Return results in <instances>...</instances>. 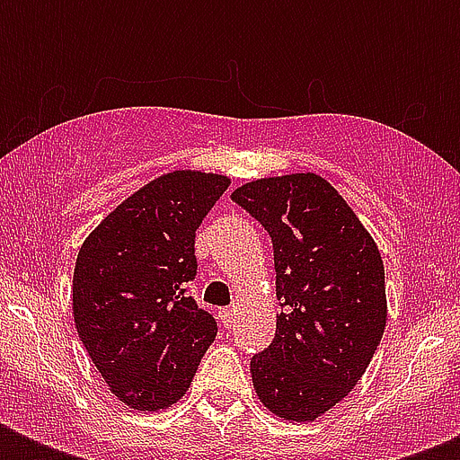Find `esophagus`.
I'll list each match as a JSON object with an SVG mask.
<instances>
[{"label":"esophagus","instance_id":"esophagus-1","mask_svg":"<svg viewBox=\"0 0 460 460\" xmlns=\"http://www.w3.org/2000/svg\"><path fill=\"white\" fill-rule=\"evenodd\" d=\"M231 317H234V313H231V307H222V310H219V320H222L224 327H229Z\"/></svg>","mask_w":460,"mask_h":460}]
</instances>
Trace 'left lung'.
I'll list each match as a JSON object with an SVG mask.
<instances>
[{
	"mask_svg": "<svg viewBox=\"0 0 460 460\" xmlns=\"http://www.w3.org/2000/svg\"><path fill=\"white\" fill-rule=\"evenodd\" d=\"M231 200L272 238L277 334L251 358L260 401L284 420L327 413L358 385L386 324L385 265L372 236L317 173L260 179Z\"/></svg>",
	"mask_w": 460,
	"mask_h": 460,
	"instance_id": "left-lung-1",
	"label": "left lung"
}]
</instances>
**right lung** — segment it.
Masks as SVG:
<instances>
[{
    "label": "right lung",
    "instance_id": "1",
    "mask_svg": "<svg viewBox=\"0 0 460 460\" xmlns=\"http://www.w3.org/2000/svg\"><path fill=\"white\" fill-rule=\"evenodd\" d=\"M226 176L173 172L121 202L83 243L74 320L110 389L136 411L176 403L217 336L186 284L198 274L195 231Z\"/></svg>",
    "mask_w": 460,
    "mask_h": 460
}]
</instances>
